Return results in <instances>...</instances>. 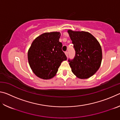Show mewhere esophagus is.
I'll return each mask as SVG.
<instances>
[{"instance_id":"1","label":"esophagus","mask_w":120,"mask_h":120,"mask_svg":"<svg viewBox=\"0 0 120 120\" xmlns=\"http://www.w3.org/2000/svg\"><path fill=\"white\" fill-rule=\"evenodd\" d=\"M65 54H66V56L68 57V51H66V52H65Z\"/></svg>"}]
</instances>
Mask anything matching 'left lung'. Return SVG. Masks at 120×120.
<instances>
[{
    "label": "left lung",
    "instance_id": "8db88e82",
    "mask_svg": "<svg viewBox=\"0 0 120 120\" xmlns=\"http://www.w3.org/2000/svg\"><path fill=\"white\" fill-rule=\"evenodd\" d=\"M76 54L68 59L72 72L79 78L87 79L94 75L101 66L102 51L100 44L89 32L68 30Z\"/></svg>",
    "mask_w": 120,
    "mask_h": 120
}]
</instances>
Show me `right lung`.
<instances>
[{
  "label": "right lung",
  "mask_w": 120,
  "mask_h": 120,
  "mask_svg": "<svg viewBox=\"0 0 120 120\" xmlns=\"http://www.w3.org/2000/svg\"><path fill=\"white\" fill-rule=\"evenodd\" d=\"M60 32L44 33L34 40L28 51L30 66L36 76L43 79L56 75L61 62L67 60L59 42Z\"/></svg>",
  "instance_id": "add662e5"
}]
</instances>
